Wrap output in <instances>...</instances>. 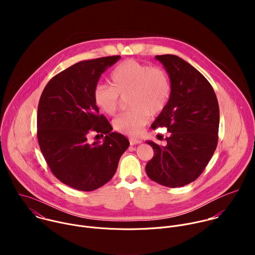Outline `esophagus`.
Here are the masks:
<instances>
[{
	"mask_svg": "<svg viewBox=\"0 0 255 255\" xmlns=\"http://www.w3.org/2000/svg\"><path fill=\"white\" fill-rule=\"evenodd\" d=\"M141 140L136 139V138H130V145H136V144H140Z\"/></svg>",
	"mask_w": 255,
	"mask_h": 255,
	"instance_id": "34e87169",
	"label": "esophagus"
}]
</instances>
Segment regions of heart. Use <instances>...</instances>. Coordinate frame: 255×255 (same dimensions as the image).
I'll return each instance as SVG.
<instances>
[{"mask_svg":"<svg viewBox=\"0 0 255 255\" xmlns=\"http://www.w3.org/2000/svg\"><path fill=\"white\" fill-rule=\"evenodd\" d=\"M112 86L99 84L94 90V102L102 112L113 116L119 109V95L130 93L128 103L132 110L114 120V128L125 135L137 136L150 121V113H160L171 95L167 72L135 59H127L115 67Z\"/></svg>","mask_w":255,"mask_h":255,"instance_id":"heart-1","label":"heart"}]
</instances>
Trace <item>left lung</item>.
Returning <instances> with one entry per match:
<instances>
[{"mask_svg":"<svg viewBox=\"0 0 255 255\" xmlns=\"http://www.w3.org/2000/svg\"><path fill=\"white\" fill-rule=\"evenodd\" d=\"M166 69L171 95L152 129L166 127L165 146L146 141L154 156L145 166L157 184L186 186L204 171L218 143L220 112L216 94L207 79L186 60L172 54L156 55Z\"/></svg>","mask_w":255,"mask_h":255,"instance_id":"8db88e82","label":"left lung"}]
</instances>
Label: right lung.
Here are the masks:
<instances>
[{"label": "right lung", "instance_id": "right-lung-1", "mask_svg": "<svg viewBox=\"0 0 255 255\" xmlns=\"http://www.w3.org/2000/svg\"><path fill=\"white\" fill-rule=\"evenodd\" d=\"M120 55L80 61L53 77L44 88L37 110V138L51 170L72 189L97 190L115 174L128 139L116 132L94 102L101 75ZM106 136L90 143V133Z\"/></svg>", "mask_w": 255, "mask_h": 255}]
</instances>
